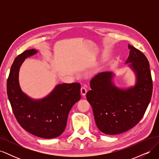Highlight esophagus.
<instances>
[{"mask_svg": "<svg viewBox=\"0 0 159 159\" xmlns=\"http://www.w3.org/2000/svg\"><path fill=\"white\" fill-rule=\"evenodd\" d=\"M87 91H88L87 89H86V88L84 87V86H82V87L81 88V95H85L86 94V93H87Z\"/></svg>", "mask_w": 159, "mask_h": 159, "instance_id": "34e87169", "label": "esophagus"}]
</instances>
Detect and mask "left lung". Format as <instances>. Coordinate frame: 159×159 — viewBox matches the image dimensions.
<instances>
[{"instance_id":"8db88e82","label":"left lung","mask_w":159,"mask_h":159,"mask_svg":"<svg viewBox=\"0 0 159 159\" xmlns=\"http://www.w3.org/2000/svg\"><path fill=\"white\" fill-rule=\"evenodd\" d=\"M129 56L126 64L136 74V84L127 89L112 83L113 73L101 72L90 81L86 98L93 109L95 123L102 133L117 134L131 129L141 121L150 103L152 80L147 57L128 44Z\"/></svg>"}]
</instances>
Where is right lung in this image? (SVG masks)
<instances>
[{
    "instance_id": "add662e5",
    "label": "right lung",
    "mask_w": 159,
    "mask_h": 159,
    "mask_svg": "<svg viewBox=\"0 0 159 159\" xmlns=\"http://www.w3.org/2000/svg\"><path fill=\"white\" fill-rule=\"evenodd\" d=\"M36 53L34 49L26 50L14 60L7 80V95L14 116L24 129L38 137L53 139L64 131L70 111L81 98V85L59 84L40 100L28 97L19 85V69L26 57Z\"/></svg>"
}]
</instances>
